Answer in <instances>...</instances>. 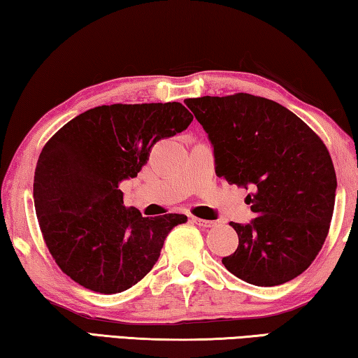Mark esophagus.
Masks as SVG:
<instances>
[{
	"label": "esophagus",
	"mask_w": 358,
	"mask_h": 358,
	"mask_svg": "<svg viewBox=\"0 0 358 358\" xmlns=\"http://www.w3.org/2000/svg\"><path fill=\"white\" fill-rule=\"evenodd\" d=\"M191 220H192V222H194V224H197L199 227H215V226H216V222H215V221L202 220V217H196V216H192Z\"/></svg>",
	"instance_id": "34e87169"
}]
</instances>
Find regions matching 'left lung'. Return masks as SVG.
Instances as JSON below:
<instances>
[{
	"label": "left lung",
	"instance_id": "1",
	"mask_svg": "<svg viewBox=\"0 0 358 358\" xmlns=\"http://www.w3.org/2000/svg\"><path fill=\"white\" fill-rule=\"evenodd\" d=\"M213 147L215 171L251 189L256 217L230 222L238 234L230 273L254 286L301 275L322 248L335 207L336 173L324 142L275 101L248 93L186 99Z\"/></svg>",
	"mask_w": 358,
	"mask_h": 358
}]
</instances>
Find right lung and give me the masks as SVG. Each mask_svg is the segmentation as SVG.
Segmentation results:
<instances>
[{
    "instance_id": "right-lung-1",
    "label": "right lung",
    "mask_w": 358,
    "mask_h": 358,
    "mask_svg": "<svg viewBox=\"0 0 358 358\" xmlns=\"http://www.w3.org/2000/svg\"><path fill=\"white\" fill-rule=\"evenodd\" d=\"M180 102L99 106L77 115L42 148L34 207L45 245L71 280L118 294L153 268L171 230L187 221L126 208L120 183L136 178L153 145L191 124Z\"/></svg>"
}]
</instances>
